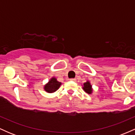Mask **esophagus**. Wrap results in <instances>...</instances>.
<instances>
[{
	"instance_id": "34e87169",
	"label": "esophagus",
	"mask_w": 135,
	"mask_h": 135,
	"mask_svg": "<svg viewBox=\"0 0 135 135\" xmlns=\"http://www.w3.org/2000/svg\"><path fill=\"white\" fill-rule=\"evenodd\" d=\"M70 80H71V81H74V82H75L76 81V79H70Z\"/></svg>"
}]
</instances>
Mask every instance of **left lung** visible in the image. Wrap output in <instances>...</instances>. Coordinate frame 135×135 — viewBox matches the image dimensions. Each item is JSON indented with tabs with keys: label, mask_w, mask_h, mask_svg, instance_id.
Returning <instances> with one entry per match:
<instances>
[{
	"label": "left lung",
	"mask_w": 135,
	"mask_h": 135,
	"mask_svg": "<svg viewBox=\"0 0 135 135\" xmlns=\"http://www.w3.org/2000/svg\"><path fill=\"white\" fill-rule=\"evenodd\" d=\"M84 90L86 91V93L88 94H91L92 92V88H91V86L89 83V82H86L84 84V87H83Z\"/></svg>",
	"instance_id": "1"
}]
</instances>
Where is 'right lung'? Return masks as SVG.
<instances>
[{"instance_id":"add662e5","label":"right lung","mask_w":135,"mask_h":135,"mask_svg":"<svg viewBox=\"0 0 135 135\" xmlns=\"http://www.w3.org/2000/svg\"><path fill=\"white\" fill-rule=\"evenodd\" d=\"M61 83L57 81L55 78H52L50 81L45 86L44 89L48 93L55 92L60 88Z\"/></svg>"}]
</instances>
